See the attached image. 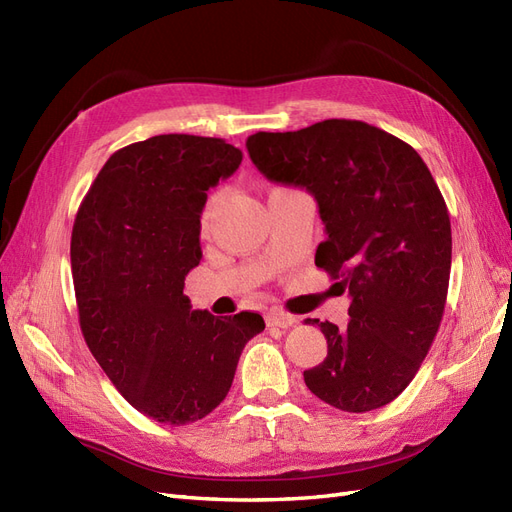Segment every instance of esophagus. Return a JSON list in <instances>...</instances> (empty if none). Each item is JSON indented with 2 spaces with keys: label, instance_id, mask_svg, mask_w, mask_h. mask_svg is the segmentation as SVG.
<instances>
[{
  "label": "esophagus",
  "instance_id": "1",
  "mask_svg": "<svg viewBox=\"0 0 512 512\" xmlns=\"http://www.w3.org/2000/svg\"><path fill=\"white\" fill-rule=\"evenodd\" d=\"M294 322H297V320H294V316H290L286 312H271V314H267V324H269V327L290 329Z\"/></svg>",
  "mask_w": 512,
  "mask_h": 512
}]
</instances>
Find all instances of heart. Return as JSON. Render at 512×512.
I'll return each instance as SVG.
<instances>
[{"instance_id": "b5f03b06", "label": "heart", "mask_w": 512, "mask_h": 512, "mask_svg": "<svg viewBox=\"0 0 512 512\" xmlns=\"http://www.w3.org/2000/svg\"><path fill=\"white\" fill-rule=\"evenodd\" d=\"M211 213H213V200H209V203H207L205 209H203V224H205V226H207L209 220H211Z\"/></svg>"}]
</instances>
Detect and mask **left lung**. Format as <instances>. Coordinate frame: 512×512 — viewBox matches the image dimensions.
Instances as JSON below:
<instances>
[{
  "mask_svg": "<svg viewBox=\"0 0 512 512\" xmlns=\"http://www.w3.org/2000/svg\"><path fill=\"white\" fill-rule=\"evenodd\" d=\"M247 151L269 181L316 198L324 239L316 267L350 292L348 327L307 318L327 359L307 389L344 412L382 408L416 376L436 337L451 275V220L423 158L365 121L327 119L256 132Z\"/></svg>",
  "mask_w": 512,
  "mask_h": 512,
  "instance_id": "left-lung-1",
  "label": "left lung"
}]
</instances>
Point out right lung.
I'll return each instance as SVG.
<instances>
[{"instance_id":"add662e5","label":"right lung","mask_w":512,"mask_h":512,"mask_svg":"<svg viewBox=\"0 0 512 512\" xmlns=\"http://www.w3.org/2000/svg\"><path fill=\"white\" fill-rule=\"evenodd\" d=\"M222 138L160 134L115 151L76 213L70 260L85 342L138 412L188 425L218 408L241 350L265 329L254 312L192 309L185 275L203 258L207 192L239 168Z\"/></svg>"}]
</instances>
